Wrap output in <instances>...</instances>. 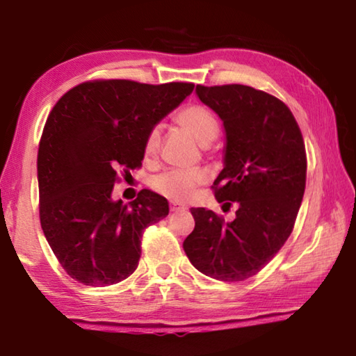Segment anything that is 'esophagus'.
Listing matches in <instances>:
<instances>
[{
    "mask_svg": "<svg viewBox=\"0 0 356 356\" xmlns=\"http://www.w3.org/2000/svg\"><path fill=\"white\" fill-rule=\"evenodd\" d=\"M170 210H171V212H185L186 207H185V206H182V204L171 202V204H170Z\"/></svg>",
    "mask_w": 356,
    "mask_h": 356,
    "instance_id": "esophagus-1",
    "label": "esophagus"
}]
</instances>
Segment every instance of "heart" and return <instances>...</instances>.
I'll use <instances>...</instances> for the list:
<instances>
[{
    "label": "heart",
    "instance_id": "obj_1",
    "mask_svg": "<svg viewBox=\"0 0 356 356\" xmlns=\"http://www.w3.org/2000/svg\"><path fill=\"white\" fill-rule=\"evenodd\" d=\"M174 119H176L180 127L191 134L201 146H209L218 136V120H216L215 114L204 105H186L182 110L177 111ZM160 141L161 131L160 127L155 125L144 138V155L154 156L159 152ZM207 180L209 171L204 170V168H196V170H170L155 176L150 185H152V188L159 195L165 196L166 200H171L174 202H185L190 201Z\"/></svg>",
    "mask_w": 356,
    "mask_h": 356
}]
</instances>
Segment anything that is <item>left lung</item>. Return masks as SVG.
Masks as SVG:
<instances>
[{
  "instance_id": "8db88e82",
  "label": "left lung",
  "mask_w": 356,
  "mask_h": 356,
  "mask_svg": "<svg viewBox=\"0 0 356 356\" xmlns=\"http://www.w3.org/2000/svg\"><path fill=\"white\" fill-rule=\"evenodd\" d=\"M197 97L226 130L225 168L213 182L222 210L236 220L191 209L195 229L184 242L190 262L218 281L251 278L291 236L306 186V149L292 111L275 95L243 84L196 86Z\"/></svg>"
}]
</instances>
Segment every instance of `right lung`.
<instances>
[{
  "instance_id": "1",
  "label": "right lung",
  "mask_w": 356,
  "mask_h": 356,
  "mask_svg": "<svg viewBox=\"0 0 356 356\" xmlns=\"http://www.w3.org/2000/svg\"><path fill=\"white\" fill-rule=\"evenodd\" d=\"M193 83L91 80L65 92L48 114L38 154L42 231L70 278L116 284L135 272L144 229L170 213L163 196L141 190L114 202L119 174L140 170L144 138L193 92Z\"/></svg>"
}]
</instances>
